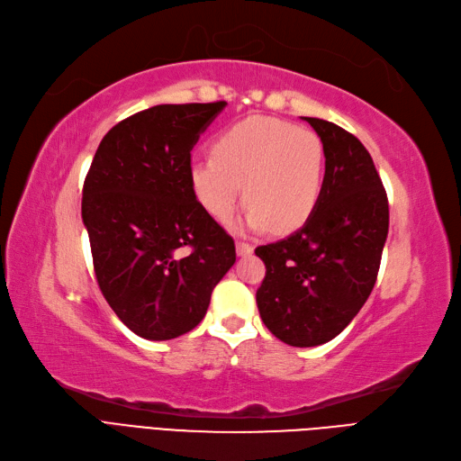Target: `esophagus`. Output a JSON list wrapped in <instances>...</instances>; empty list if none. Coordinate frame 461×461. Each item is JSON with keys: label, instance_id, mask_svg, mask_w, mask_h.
<instances>
[{"label": "esophagus", "instance_id": "1", "mask_svg": "<svg viewBox=\"0 0 461 461\" xmlns=\"http://www.w3.org/2000/svg\"><path fill=\"white\" fill-rule=\"evenodd\" d=\"M236 253L240 258L244 256H249V253H253V246L248 244V242H236Z\"/></svg>", "mask_w": 461, "mask_h": 461}]
</instances>
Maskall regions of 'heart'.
Instances as JSON below:
<instances>
[{
  "mask_svg": "<svg viewBox=\"0 0 461 461\" xmlns=\"http://www.w3.org/2000/svg\"><path fill=\"white\" fill-rule=\"evenodd\" d=\"M326 152L311 130L249 116L232 123L213 142V154L198 156L188 177L198 202L217 221H227L246 196L249 229L280 232L307 223L324 186ZM245 193H241V185Z\"/></svg>",
  "mask_w": 461,
  "mask_h": 461,
  "instance_id": "1",
  "label": "heart"
}]
</instances>
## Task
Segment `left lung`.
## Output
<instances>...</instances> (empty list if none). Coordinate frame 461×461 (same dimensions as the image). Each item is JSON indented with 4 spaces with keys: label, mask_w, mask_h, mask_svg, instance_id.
<instances>
[{
    "label": "left lung",
    "mask_w": 461,
    "mask_h": 461,
    "mask_svg": "<svg viewBox=\"0 0 461 461\" xmlns=\"http://www.w3.org/2000/svg\"><path fill=\"white\" fill-rule=\"evenodd\" d=\"M326 152L324 186L307 223L259 246L267 273L256 294L273 336L292 347L328 343L374 290L389 232V203L370 152L339 125L303 118Z\"/></svg>",
    "instance_id": "obj_1"
}]
</instances>
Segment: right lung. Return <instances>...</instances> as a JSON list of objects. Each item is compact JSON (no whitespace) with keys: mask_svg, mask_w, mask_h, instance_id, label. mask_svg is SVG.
I'll return each instance as SVG.
<instances>
[{"mask_svg":"<svg viewBox=\"0 0 461 461\" xmlns=\"http://www.w3.org/2000/svg\"><path fill=\"white\" fill-rule=\"evenodd\" d=\"M225 101L158 104L122 120L95 152L82 219L108 305L139 338L200 324L236 261L234 240L190 185V150Z\"/></svg>","mask_w":461,"mask_h":461,"instance_id":"obj_1","label":"right lung"}]
</instances>
